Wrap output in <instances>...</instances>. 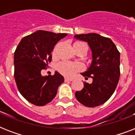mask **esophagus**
<instances>
[{"label":"esophagus","instance_id":"34e87169","mask_svg":"<svg viewBox=\"0 0 135 135\" xmlns=\"http://www.w3.org/2000/svg\"><path fill=\"white\" fill-rule=\"evenodd\" d=\"M64 80H65L66 82H70V81H72V80H73V79H71V78H64Z\"/></svg>","mask_w":135,"mask_h":135}]
</instances>
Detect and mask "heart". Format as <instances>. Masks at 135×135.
Wrapping results in <instances>:
<instances>
[{"label":"heart","mask_w":135,"mask_h":135,"mask_svg":"<svg viewBox=\"0 0 135 135\" xmlns=\"http://www.w3.org/2000/svg\"><path fill=\"white\" fill-rule=\"evenodd\" d=\"M57 47L53 50V55H55L57 50ZM74 51L77 52L78 51H83L85 53L87 51V45L83 42L76 41L73 44ZM57 69L58 71L66 77H71L76 74L83 69V66L78 63L69 62V61H61L57 65Z\"/></svg>","instance_id":"1"}]
</instances>
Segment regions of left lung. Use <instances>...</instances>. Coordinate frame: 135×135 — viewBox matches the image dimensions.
Instances as JSON below:
<instances>
[{
	"label": "left lung",
	"instance_id": "obj_1",
	"mask_svg": "<svg viewBox=\"0 0 135 135\" xmlns=\"http://www.w3.org/2000/svg\"><path fill=\"white\" fill-rule=\"evenodd\" d=\"M74 38L86 42L92 52V62L81 75L92 78V83L75 93L77 100L85 107L103 104L115 91L120 78V52L113 41L95 33L76 34Z\"/></svg>",
	"mask_w": 135,
	"mask_h": 135
}]
</instances>
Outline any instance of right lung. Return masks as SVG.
Returning a JSON list of instances; mask_svg holds the SVG:
<instances>
[{"instance_id":"1","label":"right lung","mask_w":135,"mask_h":135,"mask_svg":"<svg viewBox=\"0 0 135 135\" xmlns=\"http://www.w3.org/2000/svg\"><path fill=\"white\" fill-rule=\"evenodd\" d=\"M67 33L38 30L21 40L14 54L15 79L17 88L26 100L44 106L55 98L58 87L64 81L61 74L43 76L41 71L52 59L55 45Z\"/></svg>"}]
</instances>
